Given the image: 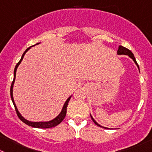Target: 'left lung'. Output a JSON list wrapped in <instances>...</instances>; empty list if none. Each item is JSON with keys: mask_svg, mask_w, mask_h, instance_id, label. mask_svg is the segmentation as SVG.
<instances>
[{"mask_svg": "<svg viewBox=\"0 0 152 152\" xmlns=\"http://www.w3.org/2000/svg\"><path fill=\"white\" fill-rule=\"evenodd\" d=\"M117 54H118V55H128V57H130L131 59H132L133 60H134V62L136 63V65H137V67H138L139 70H140V68H139V65L137 64V61H136V59H135V57H134V54H133L132 52H131L130 50H128V48H126L123 47V46H122V45H119V47H118V50H117ZM91 118H92V121H93L94 123H95V125H98V126H99V127H102V128H104V127L101 126V125H99V124L97 123V122L95 121V119H94V118H92V115H91Z\"/></svg>", "mask_w": 152, "mask_h": 152, "instance_id": "1", "label": "left lung"}]
</instances>
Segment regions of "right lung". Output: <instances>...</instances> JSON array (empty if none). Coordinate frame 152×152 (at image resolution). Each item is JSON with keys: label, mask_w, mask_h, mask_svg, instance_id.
Masks as SVG:
<instances>
[{"label": "right lung", "mask_w": 152, "mask_h": 152, "mask_svg": "<svg viewBox=\"0 0 152 152\" xmlns=\"http://www.w3.org/2000/svg\"><path fill=\"white\" fill-rule=\"evenodd\" d=\"M37 44H39V43H37ZM31 47H32V46H31ZM31 47H29L28 48L26 49V50L24 52V53L22 54V56H21V60H20V61L18 62V63L16 64V66H15V69H14L13 81L12 82V84H11V87H10V96H11V99H12V103H13L14 107H15V111H16V113H17V115H18V118H19L20 119H21V120L23 122H24V123H25L26 125H29V126H31V127H34V128H53V127L57 126V125H58L59 124L61 123L62 121L64 119L65 116H66V110H67V107H68V104H69V100H70L71 97H72V96L69 97V99H68L66 101V102H65L64 105H63V109H62L60 113L59 114V115H57V116L55 118H53V119H52V120H50V121H48V122H30V121L27 120V119H25V118H24V117H23L22 115L20 114V113L18 112V109H17V107H16V105H15V102H14L13 95H12V89H13L14 82H15V75H16L17 68H18V66H19V64L21 63V62L22 61L23 58H24V54L26 53V52H27V50H28L29 49H30Z\"/></svg>", "instance_id": "add662e5"}]
</instances>
